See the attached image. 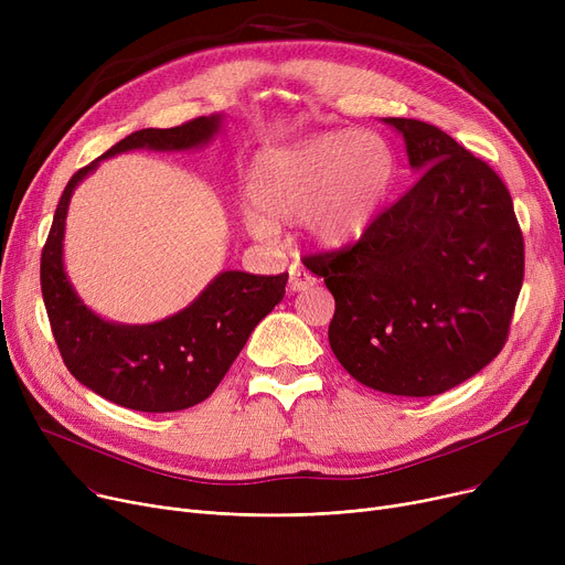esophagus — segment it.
Here are the masks:
<instances>
[{
	"label": "esophagus",
	"mask_w": 565,
	"mask_h": 565,
	"mask_svg": "<svg viewBox=\"0 0 565 565\" xmlns=\"http://www.w3.org/2000/svg\"><path fill=\"white\" fill-rule=\"evenodd\" d=\"M288 275H290V281H288V288L292 290V292H302V290H307L309 286H313V277L305 270L302 265H290V270H288Z\"/></svg>",
	"instance_id": "34e87169"
}]
</instances>
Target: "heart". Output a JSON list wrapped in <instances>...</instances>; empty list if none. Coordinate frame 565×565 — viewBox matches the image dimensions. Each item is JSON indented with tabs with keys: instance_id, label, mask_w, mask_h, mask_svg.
Instances as JSON below:
<instances>
[{
	"instance_id": "b5f03b06",
	"label": "heart",
	"mask_w": 565,
	"mask_h": 565,
	"mask_svg": "<svg viewBox=\"0 0 565 565\" xmlns=\"http://www.w3.org/2000/svg\"><path fill=\"white\" fill-rule=\"evenodd\" d=\"M392 173L387 146L371 132H330L267 148L247 178V228L273 237L275 224L302 222L309 243L341 249L366 233Z\"/></svg>"
}]
</instances>
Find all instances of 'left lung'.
<instances>
[{
    "instance_id": "left-lung-1",
    "label": "left lung",
    "mask_w": 565,
    "mask_h": 565,
    "mask_svg": "<svg viewBox=\"0 0 565 565\" xmlns=\"http://www.w3.org/2000/svg\"><path fill=\"white\" fill-rule=\"evenodd\" d=\"M422 171L354 245L305 256L337 302L330 345L366 387L437 396L501 352L524 279L511 192L492 167L417 118H384Z\"/></svg>"
}]
</instances>
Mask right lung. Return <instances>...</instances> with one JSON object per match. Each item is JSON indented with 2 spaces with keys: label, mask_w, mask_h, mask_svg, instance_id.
I'll return each mask as SVG.
<instances>
[{
  "label": "right lung",
  "mask_w": 565,
  "mask_h": 565,
  "mask_svg": "<svg viewBox=\"0 0 565 565\" xmlns=\"http://www.w3.org/2000/svg\"><path fill=\"white\" fill-rule=\"evenodd\" d=\"M222 116H199L175 128H146L82 167L58 199L41 256V290L66 369L98 396L137 412H178L211 396L256 324L286 295L288 273L260 277L226 270L199 298L160 322H109L88 309L64 270V228L73 190L116 153L190 151L217 135Z\"/></svg>",
  "instance_id": "1"
}]
</instances>
